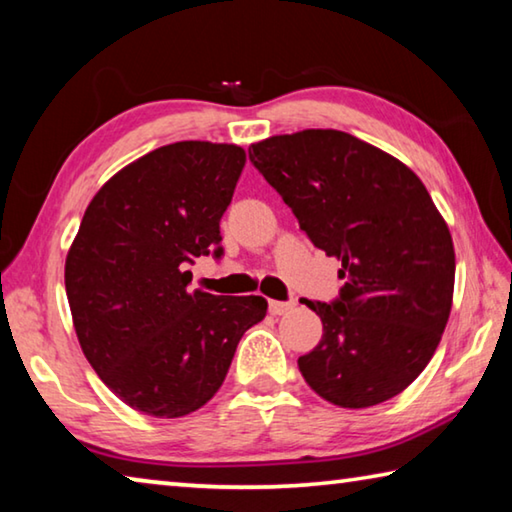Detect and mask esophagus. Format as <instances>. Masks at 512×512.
<instances>
[{
  "instance_id": "esophagus-1",
  "label": "esophagus",
  "mask_w": 512,
  "mask_h": 512,
  "mask_svg": "<svg viewBox=\"0 0 512 512\" xmlns=\"http://www.w3.org/2000/svg\"><path fill=\"white\" fill-rule=\"evenodd\" d=\"M293 307H296V302H293V300H289V302L271 300V302H268V311H271L273 316H282V314H287V311H291Z\"/></svg>"
}]
</instances>
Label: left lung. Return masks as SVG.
I'll list each match as a JSON object with an SVG mask.
<instances>
[{"instance_id": "obj_1", "label": "left lung", "mask_w": 512, "mask_h": 512, "mask_svg": "<svg viewBox=\"0 0 512 512\" xmlns=\"http://www.w3.org/2000/svg\"><path fill=\"white\" fill-rule=\"evenodd\" d=\"M248 158L300 230L341 259L339 298H302L323 320V339L298 359L307 384L343 409L402 393L427 368L454 296V244L415 173L332 128L275 135Z\"/></svg>"}]
</instances>
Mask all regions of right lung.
I'll use <instances>...</instances> for the list:
<instances>
[{"mask_svg":"<svg viewBox=\"0 0 512 512\" xmlns=\"http://www.w3.org/2000/svg\"><path fill=\"white\" fill-rule=\"evenodd\" d=\"M246 151L176 142L115 173L83 214L65 262L81 350L131 409L183 418L219 391L262 296L189 291L196 257H221V216Z\"/></svg>","mask_w":512,"mask_h":512,"instance_id":"1","label":"right lung"}]
</instances>
